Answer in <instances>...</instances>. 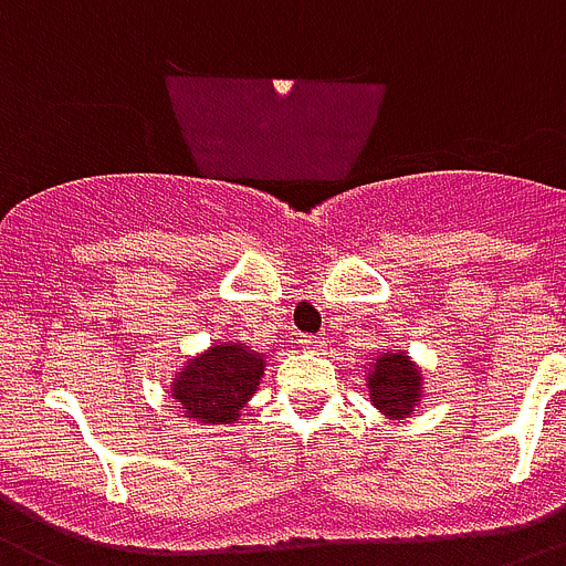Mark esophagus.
Returning <instances> with one entry per match:
<instances>
[{"label": "esophagus", "mask_w": 566, "mask_h": 566, "mask_svg": "<svg viewBox=\"0 0 566 566\" xmlns=\"http://www.w3.org/2000/svg\"><path fill=\"white\" fill-rule=\"evenodd\" d=\"M298 345H302L305 350H319L322 339H319V336H302V339H298Z\"/></svg>", "instance_id": "obj_1"}]
</instances>
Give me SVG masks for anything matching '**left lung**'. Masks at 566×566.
Instances as JSON below:
<instances>
[{
  "mask_svg": "<svg viewBox=\"0 0 566 566\" xmlns=\"http://www.w3.org/2000/svg\"><path fill=\"white\" fill-rule=\"evenodd\" d=\"M365 379H368L374 408H379L388 420H402L420 406L422 371L402 350L379 354Z\"/></svg>",
  "mask_w": 566,
  "mask_h": 566,
  "instance_id": "obj_1",
  "label": "left lung"
}]
</instances>
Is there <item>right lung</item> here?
Returning a JSON list of instances; mask_svg holds the SVG:
<instances>
[{
  "mask_svg": "<svg viewBox=\"0 0 566 566\" xmlns=\"http://www.w3.org/2000/svg\"><path fill=\"white\" fill-rule=\"evenodd\" d=\"M264 356L241 342H221L175 371L172 400L180 415L201 426H227L259 388Z\"/></svg>",
  "mask_w": 566,
  "mask_h": 566,
  "instance_id": "obj_1",
  "label": "right lung"
}]
</instances>
